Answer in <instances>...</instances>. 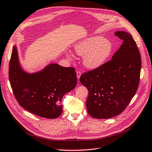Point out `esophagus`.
I'll use <instances>...</instances> for the list:
<instances>
[{
	"label": "esophagus",
	"mask_w": 152,
	"mask_h": 152,
	"mask_svg": "<svg viewBox=\"0 0 152 152\" xmlns=\"http://www.w3.org/2000/svg\"><path fill=\"white\" fill-rule=\"evenodd\" d=\"M76 75H77V78L79 80V79L80 78V77H81V72L80 71H77L76 72Z\"/></svg>",
	"instance_id": "esophagus-1"
}]
</instances>
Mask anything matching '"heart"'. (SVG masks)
Here are the masks:
<instances>
[{
  "label": "heart",
  "instance_id": "b5f03b06",
  "mask_svg": "<svg viewBox=\"0 0 152 152\" xmlns=\"http://www.w3.org/2000/svg\"><path fill=\"white\" fill-rule=\"evenodd\" d=\"M76 53L83 56V64L86 67L95 69L101 67L110 57L113 51L112 42L102 36H93L78 42L75 45ZM69 59L72 55H67Z\"/></svg>",
  "mask_w": 152,
  "mask_h": 152
}]
</instances>
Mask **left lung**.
Segmentation results:
<instances>
[{
  "mask_svg": "<svg viewBox=\"0 0 152 152\" xmlns=\"http://www.w3.org/2000/svg\"><path fill=\"white\" fill-rule=\"evenodd\" d=\"M115 35L123 43L112 60L84 72L80 79L89 91L88 114L96 118H109L122 113L139 84L142 61L136 42L128 32L118 31Z\"/></svg>",
  "mask_w": 152,
  "mask_h": 152,
  "instance_id": "1",
  "label": "left lung"
}]
</instances>
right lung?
I'll return each mask as SVG.
<instances>
[{
  "instance_id": "right-lung-1",
  "label": "right lung",
  "mask_w": 152,
  "mask_h": 152,
  "mask_svg": "<svg viewBox=\"0 0 152 152\" xmlns=\"http://www.w3.org/2000/svg\"><path fill=\"white\" fill-rule=\"evenodd\" d=\"M9 76L18 104L30 113L47 118L61 114L63 96L77 84L75 69L56 63L34 73L25 71L19 62L16 45L12 51Z\"/></svg>"
}]
</instances>
